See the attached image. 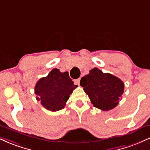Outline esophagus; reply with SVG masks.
<instances>
[{
	"label": "esophagus",
	"instance_id": "obj_1",
	"mask_svg": "<svg viewBox=\"0 0 150 150\" xmlns=\"http://www.w3.org/2000/svg\"><path fill=\"white\" fill-rule=\"evenodd\" d=\"M80 78H78L77 79V80H74V82H75V85H80Z\"/></svg>",
	"mask_w": 150,
	"mask_h": 150
}]
</instances>
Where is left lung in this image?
Instances as JSON below:
<instances>
[{
	"instance_id": "obj_1",
	"label": "left lung",
	"mask_w": 150,
	"mask_h": 150,
	"mask_svg": "<svg viewBox=\"0 0 150 150\" xmlns=\"http://www.w3.org/2000/svg\"><path fill=\"white\" fill-rule=\"evenodd\" d=\"M80 85L93 106L103 111L116 106L124 92L123 81L111 74L104 73L97 68L81 78Z\"/></svg>"
}]
</instances>
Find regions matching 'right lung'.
I'll list each match as a JSON object with an SVG mask.
<instances>
[{
  "label": "right lung",
  "instance_id": "right-lung-1",
  "mask_svg": "<svg viewBox=\"0 0 150 150\" xmlns=\"http://www.w3.org/2000/svg\"><path fill=\"white\" fill-rule=\"evenodd\" d=\"M77 87L70 78L68 72L61 73L54 68L46 77L36 84L34 92L37 100L47 110L57 111L65 107L73 91Z\"/></svg>",
  "mask_w": 150,
  "mask_h": 150
}]
</instances>
